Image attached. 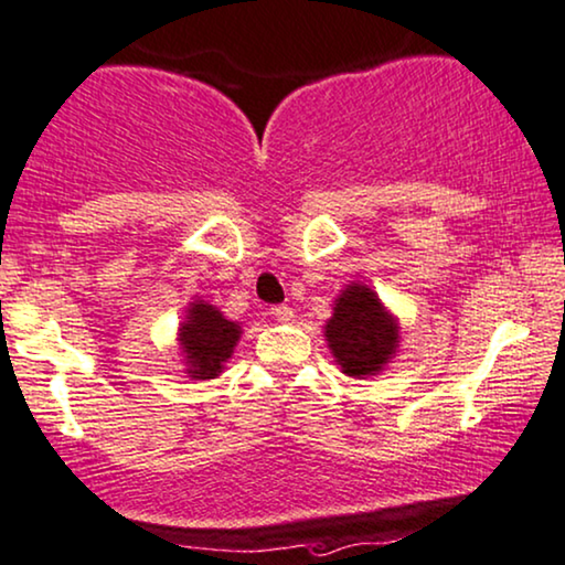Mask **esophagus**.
Masks as SVG:
<instances>
[{"label": "esophagus", "instance_id": "34e87169", "mask_svg": "<svg viewBox=\"0 0 565 565\" xmlns=\"http://www.w3.org/2000/svg\"><path fill=\"white\" fill-rule=\"evenodd\" d=\"M270 316H274L278 323H291V320H295V310H291L289 305H276L270 307Z\"/></svg>", "mask_w": 565, "mask_h": 565}]
</instances>
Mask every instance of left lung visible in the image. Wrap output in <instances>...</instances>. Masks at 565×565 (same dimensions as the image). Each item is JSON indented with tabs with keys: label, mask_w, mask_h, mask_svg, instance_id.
Returning <instances> with one entry per match:
<instances>
[{
	"label": "left lung",
	"mask_w": 565,
	"mask_h": 565,
	"mask_svg": "<svg viewBox=\"0 0 565 565\" xmlns=\"http://www.w3.org/2000/svg\"><path fill=\"white\" fill-rule=\"evenodd\" d=\"M398 318L367 284L352 281L333 299L323 333L333 362L349 377L381 375L398 352Z\"/></svg>",
	"instance_id": "8db88e82"
}]
</instances>
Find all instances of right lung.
Wrapping results in <instances>:
<instances>
[{"label":"right lung","instance_id":"1","mask_svg":"<svg viewBox=\"0 0 565 565\" xmlns=\"http://www.w3.org/2000/svg\"><path fill=\"white\" fill-rule=\"evenodd\" d=\"M242 335V326L230 320L216 305L205 299H195L184 310V320L177 328V344H180L184 373L192 381H211L224 373Z\"/></svg>","mask_w":565,"mask_h":565}]
</instances>
